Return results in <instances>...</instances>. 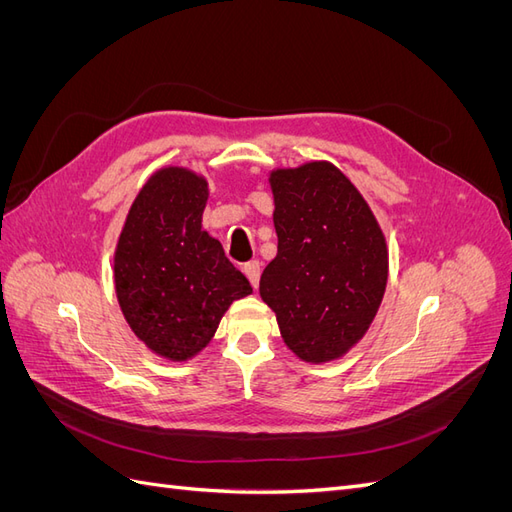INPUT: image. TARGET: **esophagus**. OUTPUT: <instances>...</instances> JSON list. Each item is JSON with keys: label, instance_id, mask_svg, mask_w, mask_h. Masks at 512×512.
<instances>
[{"label": "esophagus", "instance_id": "1", "mask_svg": "<svg viewBox=\"0 0 512 512\" xmlns=\"http://www.w3.org/2000/svg\"><path fill=\"white\" fill-rule=\"evenodd\" d=\"M260 262L258 260H250L247 262V265L243 267V273L247 275V280H250V284L254 286V288H258V282H260Z\"/></svg>", "mask_w": 512, "mask_h": 512}]
</instances>
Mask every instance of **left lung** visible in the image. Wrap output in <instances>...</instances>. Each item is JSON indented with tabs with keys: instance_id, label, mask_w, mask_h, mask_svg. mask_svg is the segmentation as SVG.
<instances>
[{
	"instance_id": "8db88e82",
	"label": "left lung",
	"mask_w": 512,
	"mask_h": 512,
	"mask_svg": "<svg viewBox=\"0 0 512 512\" xmlns=\"http://www.w3.org/2000/svg\"><path fill=\"white\" fill-rule=\"evenodd\" d=\"M269 181L277 256L260 275V297L299 359H339L382 303L384 235L359 190L329 162L273 170Z\"/></svg>"
}]
</instances>
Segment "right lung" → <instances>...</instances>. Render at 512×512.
<instances>
[{
	"label": "right lung",
	"instance_id": "add662e5",
	"mask_svg": "<svg viewBox=\"0 0 512 512\" xmlns=\"http://www.w3.org/2000/svg\"><path fill=\"white\" fill-rule=\"evenodd\" d=\"M207 181L162 168L138 192L115 250V290L130 329L156 354L185 361L203 350L232 301L252 292L203 230Z\"/></svg>",
	"mask_w": 512,
	"mask_h": 512
}]
</instances>
